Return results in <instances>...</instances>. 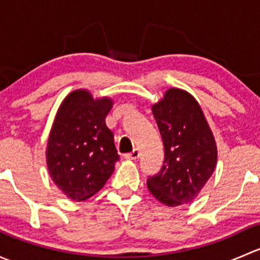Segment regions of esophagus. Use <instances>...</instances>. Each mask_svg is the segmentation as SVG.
Masks as SVG:
<instances>
[{
  "instance_id": "esophagus-1",
  "label": "esophagus",
  "mask_w": 260,
  "mask_h": 260,
  "mask_svg": "<svg viewBox=\"0 0 260 260\" xmlns=\"http://www.w3.org/2000/svg\"><path fill=\"white\" fill-rule=\"evenodd\" d=\"M138 157H140V149L135 148L132 152H131V153L125 154L124 158H127V159H137Z\"/></svg>"
}]
</instances>
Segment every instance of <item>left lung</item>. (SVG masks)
<instances>
[{
  "label": "left lung",
  "instance_id": "obj_1",
  "mask_svg": "<svg viewBox=\"0 0 260 260\" xmlns=\"http://www.w3.org/2000/svg\"><path fill=\"white\" fill-rule=\"evenodd\" d=\"M165 147L161 171L148 177L149 192L167 206L191 203L210 179L217 159L214 136L196 99L171 88L152 107Z\"/></svg>",
  "mask_w": 260,
  "mask_h": 260
}]
</instances>
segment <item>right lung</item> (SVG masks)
Returning <instances> with one entry per match:
<instances>
[{
	"label": "right lung",
	"mask_w": 260,
	"mask_h": 260,
	"mask_svg": "<svg viewBox=\"0 0 260 260\" xmlns=\"http://www.w3.org/2000/svg\"><path fill=\"white\" fill-rule=\"evenodd\" d=\"M111 98L94 99L88 90H74L57 109L46 147V164L55 185L74 201L98 192L114 171L119 154L106 117Z\"/></svg>",
	"instance_id": "add662e5"
}]
</instances>
